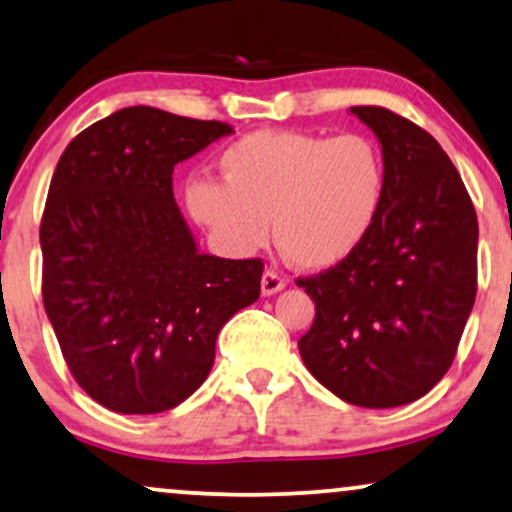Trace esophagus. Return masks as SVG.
<instances>
[{
    "label": "esophagus",
    "instance_id": "1",
    "mask_svg": "<svg viewBox=\"0 0 512 512\" xmlns=\"http://www.w3.org/2000/svg\"><path fill=\"white\" fill-rule=\"evenodd\" d=\"M284 287H287V280H284L280 272H275V270H265L263 272V277H261L263 296L277 294V291H282Z\"/></svg>",
    "mask_w": 512,
    "mask_h": 512
}]
</instances>
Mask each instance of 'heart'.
<instances>
[{
  "label": "heart",
  "mask_w": 512,
  "mask_h": 512,
  "mask_svg": "<svg viewBox=\"0 0 512 512\" xmlns=\"http://www.w3.org/2000/svg\"><path fill=\"white\" fill-rule=\"evenodd\" d=\"M223 183L192 176L183 204L218 249L254 254L275 240L296 268L327 270L353 256L381 209L386 167L362 134L336 138L261 129L218 155Z\"/></svg>",
  "instance_id": "obj_1"
}]
</instances>
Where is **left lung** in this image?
Here are the masks:
<instances>
[{"label": "left lung", "instance_id": "8db88e82", "mask_svg": "<svg viewBox=\"0 0 512 512\" xmlns=\"http://www.w3.org/2000/svg\"><path fill=\"white\" fill-rule=\"evenodd\" d=\"M350 112L381 143L386 188L360 249L296 282L315 301L298 350L343 402L390 409L426 395L454 362L477 291V216L428 131L376 105Z\"/></svg>", "mask_w": 512, "mask_h": 512}]
</instances>
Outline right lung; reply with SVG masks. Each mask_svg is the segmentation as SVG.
<instances>
[{"label": "right lung", "instance_id": "1", "mask_svg": "<svg viewBox=\"0 0 512 512\" xmlns=\"http://www.w3.org/2000/svg\"><path fill=\"white\" fill-rule=\"evenodd\" d=\"M223 122L134 105L91 124L58 159L39 228L42 296L75 381L117 414H159L209 376L216 338L261 296L263 261L197 249L174 167Z\"/></svg>", "mask_w": 512, "mask_h": 512}]
</instances>
